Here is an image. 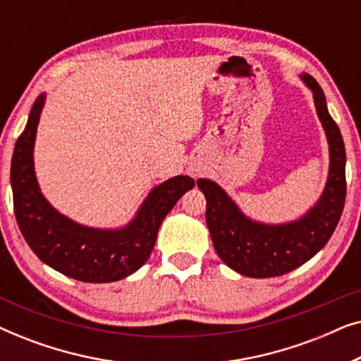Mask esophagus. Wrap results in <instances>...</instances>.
<instances>
[{"label": "esophagus", "mask_w": 361, "mask_h": 361, "mask_svg": "<svg viewBox=\"0 0 361 361\" xmlns=\"http://www.w3.org/2000/svg\"><path fill=\"white\" fill-rule=\"evenodd\" d=\"M192 172H195V174H197V169H195V167H192Z\"/></svg>", "instance_id": "34e87169"}]
</instances>
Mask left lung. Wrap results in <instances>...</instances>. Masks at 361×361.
I'll return each instance as SVG.
<instances>
[{
	"instance_id": "8db88e82",
	"label": "left lung",
	"mask_w": 361,
	"mask_h": 361,
	"mask_svg": "<svg viewBox=\"0 0 361 361\" xmlns=\"http://www.w3.org/2000/svg\"><path fill=\"white\" fill-rule=\"evenodd\" d=\"M299 77L314 93L315 110L329 142V177L317 204L298 220L268 225L248 219L214 180H197L207 199L205 220L216 255L228 268L248 278H274L302 266L327 245L343 212L347 156L342 133L330 116L317 80L309 73Z\"/></svg>"
}]
</instances>
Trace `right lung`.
Segmentation results:
<instances>
[{
    "instance_id": "obj_1",
    "label": "right lung",
    "mask_w": 361,
    "mask_h": 361,
    "mask_svg": "<svg viewBox=\"0 0 361 361\" xmlns=\"http://www.w3.org/2000/svg\"><path fill=\"white\" fill-rule=\"evenodd\" d=\"M46 93L29 113L11 159V189L19 230L42 263L83 283H113L136 273L149 258L162 220L194 187L189 176L156 185L136 216L123 228L103 230L77 224L46 200L34 171V142Z\"/></svg>"
}]
</instances>
